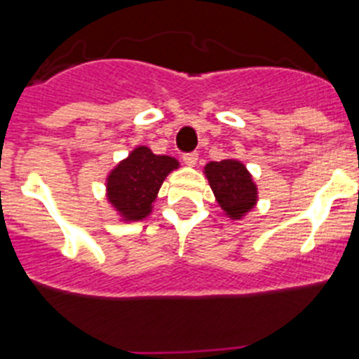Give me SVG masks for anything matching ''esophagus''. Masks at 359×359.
<instances>
[{
    "instance_id": "34e87169",
    "label": "esophagus",
    "mask_w": 359,
    "mask_h": 359,
    "mask_svg": "<svg viewBox=\"0 0 359 359\" xmlns=\"http://www.w3.org/2000/svg\"><path fill=\"white\" fill-rule=\"evenodd\" d=\"M183 161L189 167H194L198 163V152H187V154H183Z\"/></svg>"
}]
</instances>
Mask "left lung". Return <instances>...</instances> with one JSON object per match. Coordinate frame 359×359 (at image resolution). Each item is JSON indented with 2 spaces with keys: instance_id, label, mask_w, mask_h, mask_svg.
Masks as SVG:
<instances>
[{
  "instance_id": "1",
  "label": "left lung",
  "mask_w": 359,
  "mask_h": 359,
  "mask_svg": "<svg viewBox=\"0 0 359 359\" xmlns=\"http://www.w3.org/2000/svg\"><path fill=\"white\" fill-rule=\"evenodd\" d=\"M203 172L207 176L215 201L231 221H241L255 208L259 201V189L243 161L236 158L210 161L205 165Z\"/></svg>"
}]
</instances>
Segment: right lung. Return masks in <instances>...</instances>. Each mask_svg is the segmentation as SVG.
Listing matches in <instances>:
<instances>
[{
  "mask_svg": "<svg viewBox=\"0 0 359 359\" xmlns=\"http://www.w3.org/2000/svg\"><path fill=\"white\" fill-rule=\"evenodd\" d=\"M176 169V158L160 156L145 145H136L106 176L107 203L123 223L144 221L151 215L165 177Z\"/></svg>",
  "mask_w": 359,
  "mask_h": 359,
  "instance_id": "right-lung-1",
  "label": "right lung"
}]
</instances>
